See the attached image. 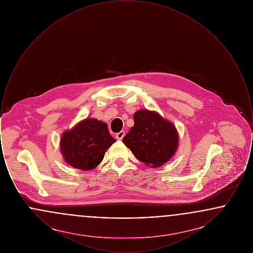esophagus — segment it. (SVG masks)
I'll list each match as a JSON object with an SVG mask.
<instances>
[{
    "label": "esophagus",
    "instance_id": "1",
    "mask_svg": "<svg viewBox=\"0 0 253 253\" xmlns=\"http://www.w3.org/2000/svg\"><path fill=\"white\" fill-rule=\"evenodd\" d=\"M124 135H125V132H124V131H121V132H118V133L116 134V137H117L119 140H121V139L124 137Z\"/></svg>",
    "mask_w": 253,
    "mask_h": 253
}]
</instances>
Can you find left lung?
<instances>
[{"label":"left lung","instance_id":"obj_1","mask_svg":"<svg viewBox=\"0 0 253 253\" xmlns=\"http://www.w3.org/2000/svg\"><path fill=\"white\" fill-rule=\"evenodd\" d=\"M134 124L122 141L138 160L152 168L167 163L178 148L175 126L156 111L142 109L133 115Z\"/></svg>","mask_w":253,"mask_h":253}]
</instances>
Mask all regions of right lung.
Segmentation results:
<instances>
[{"label":"right lung","mask_w":253,"mask_h":253,"mask_svg":"<svg viewBox=\"0 0 253 253\" xmlns=\"http://www.w3.org/2000/svg\"><path fill=\"white\" fill-rule=\"evenodd\" d=\"M115 142L105 122L85 119L61 134L60 153L73 168L88 170L96 168Z\"/></svg>","instance_id":"1"}]
</instances>
